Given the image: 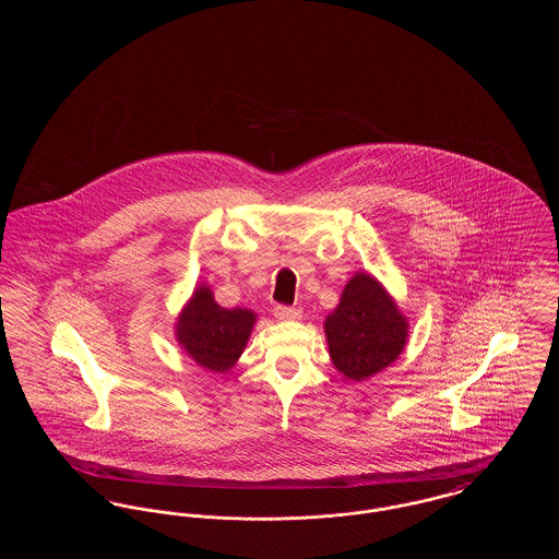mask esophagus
<instances>
[{
	"label": "esophagus",
	"mask_w": 559,
	"mask_h": 559,
	"mask_svg": "<svg viewBox=\"0 0 559 559\" xmlns=\"http://www.w3.org/2000/svg\"><path fill=\"white\" fill-rule=\"evenodd\" d=\"M274 317L278 320L301 319V310L293 306H274Z\"/></svg>",
	"instance_id": "esophagus-1"
}]
</instances>
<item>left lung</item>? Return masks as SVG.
<instances>
[{
  "instance_id": "1",
  "label": "left lung",
  "mask_w": 559,
  "mask_h": 559,
  "mask_svg": "<svg viewBox=\"0 0 559 559\" xmlns=\"http://www.w3.org/2000/svg\"><path fill=\"white\" fill-rule=\"evenodd\" d=\"M324 333L333 365L347 379L362 381L399 358L406 320L383 287L360 272L347 283L337 310L324 322Z\"/></svg>"
}]
</instances>
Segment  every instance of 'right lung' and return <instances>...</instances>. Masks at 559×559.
I'll list each match as a JSON object with an SVG mask.
<instances>
[{
	"mask_svg": "<svg viewBox=\"0 0 559 559\" xmlns=\"http://www.w3.org/2000/svg\"><path fill=\"white\" fill-rule=\"evenodd\" d=\"M255 314L242 308L226 310L207 287H199L178 320V342L205 369L224 372L235 367L249 340Z\"/></svg>",
	"mask_w": 559,
	"mask_h": 559,
	"instance_id": "obj_1",
	"label": "right lung"
}]
</instances>
